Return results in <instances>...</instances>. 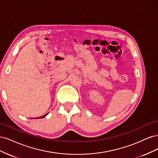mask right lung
<instances>
[{
	"mask_svg": "<svg viewBox=\"0 0 158 158\" xmlns=\"http://www.w3.org/2000/svg\"><path fill=\"white\" fill-rule=\"evenodd\" d=\"M47 114H48V113L45 114V115H44V116H41V117H37V118H44V117H46V116L47 115Z\"/></svg>",
	"mask_w": 158,
	"mask_h": 158,
	"instance_id": "add662e5",
	"label": "right lung"
}]
</instances>
